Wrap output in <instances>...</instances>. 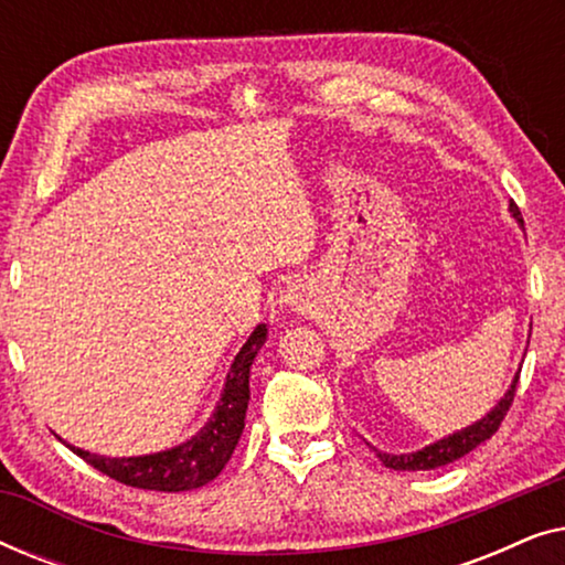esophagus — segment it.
I'll use <instances>...</instances> for the list:
<instances>
[{
	"mask_svg": "<svg viewBox=\"0 0 565 565\" xmlns=\"http://www.w3.org/2000/svg\"><path fill=\"white\" fill-rule=\"evenodd\" d=\"M282 303H288V306H298L300 303V292H298V288H290L288 290H282Z\"/></svg>",
	"mask_w": 565,
	"mask_h": 565,
	"instance_id": "esophagus-1",
	"label": "esophagus"
}]
</instances>
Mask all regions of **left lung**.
<instances>
[{
    "label": "left lung",
    "mask_w": 565,
    "mask_h": 565,
    "mask_svg": "<svg viewBox=\"0 0 565 565\" xmlns=\"http://www.w3.org/2000/svg\"><path fill=\"white\" fill-rule=\"evenodd\" d=\"M509 211H512L514 218L522 223V215H520V207H516V203L509 205ZM516 385H520V373L514 375L512 388L507 391V396L499 401V406L493 408L491 414H486L481 422L470 424V427H466L462 431H455L452 437L439 439V443L424 447V450H419V452H408V455H385V452L375 450L377 458H381L385 468H393V470H431V468H443V466H447V462L462 458V455L476 450L478 445L486 443V439H489L493 431L501 427L507 412L514 404Z\"/></svg>",
    "instance_id": "1"
}]
</instances>
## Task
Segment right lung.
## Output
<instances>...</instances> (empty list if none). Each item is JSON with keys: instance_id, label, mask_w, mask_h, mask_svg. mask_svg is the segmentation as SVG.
Here are the masks:
<instances>
[{"instance_id": "obj_1", "label": "right lung", "mask_w": 565, "mask_h": 565, "mask_svg": "<svg viewBox=\"0 0 565 565\" xmlns=\"http://www.w3.org/2000/svg\"><path fill=\"white\" fill-rule=\"evenodd\" d=\"M265 339L267 329L265 323H259L231 365L218 408L190 443L157 455H143V458H105V455L84 452L79 447H66L74 455H79L87 466L97 468L99 473L110 476L118 483L134 486V489L190 491L211 483L226 468L238 445V437H242L246 404H249V367Z\"/></svg>"}]
</instances>
